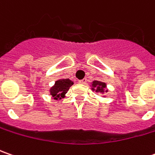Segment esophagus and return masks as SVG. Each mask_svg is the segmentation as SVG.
I'll use <instances>...</instances> for the list:
<instances>
[{"label": "esophagus", "mask_w": 155, "mask_h": 155, "mask_svg": "<svg viewBox=\"0 0 155 155\" xmlns=\"http://www.w3.org/2000/svg\"><path fill=\"white\" fill-rule=\"evenodd\" d=\"M87 78H84V79H82V80H81V81H79V83L80 84H86L87 83Z\"/></svg>", "instance_id": "obj_1"}]
</instances>
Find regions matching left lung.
Masks as SVG:
<instances>
[{
	"label": "left lung",
	"instance_id": "8db88e82",
	"mask_svg": "<svg viewBox=\"0 0 155 155\" xmlns=\"http://www.w3.org/2000/svg\"><path fill=\"white\" fill-rule=\"evenodd\" d=\"M92 90L100 94H104L108 92V89L106 88V84L99 81H94L92 82Z\"/></svg>",
	"mask_w": 155,
	"mask_h": 155
}]
</instances>
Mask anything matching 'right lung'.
<instances>
[{
	"mask_svg": "<svg viewBox=\"0 0 155 155\" xmlns=\"http://www.w3.org/2000/svg\"><path fill=\"white\" fill-rule=\"evenodd\" d=\"M74 82L69 79H59L57 80L54 86H52L50 89L51 95L53 99L58 100L65 97V94H67L69 87L72 86Z\"/></svg>",
	"mask_w": 155,
	"mask_h": 155,
	"instance_id": "right-lung-1",
	"label": "right lung"
}]
</instances>
